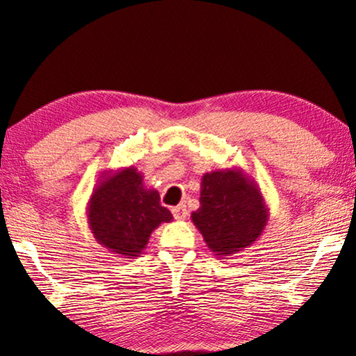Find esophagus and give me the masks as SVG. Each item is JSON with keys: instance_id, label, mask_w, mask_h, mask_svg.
Returning a JSON list of instances; mask_svg holds the SVG:
<instances>
[{"instance_id": "esophagus-1", "label": "esophagus", "mask_w": 356, "mask_h": 356, "mask_svg": "<svg viewBox=\"0 0 356 356\" xmlns=\"http://www.w3.org/2000/svg\"><path fill=\"white\" fill-rule=\"evenodd\" d=\"M172 215H174L175 220H186L187 218V207L184 204L174 207Z\"/></svg>"}]
</instances>
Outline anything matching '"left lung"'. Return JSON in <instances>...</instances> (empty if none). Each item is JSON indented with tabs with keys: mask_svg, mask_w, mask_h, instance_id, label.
I'll return each mask as SVG.
<instances>
[{
	"mask_svg": "<svg viewBox=\"0 0 356 356\" xmlns=\"http://www.w3.org/2000/svg\"><path fill=\"white\" fill-rule=\"evenodd\" d=\"M191 218L207 246L228 259L258 240L269 209L254 179L240 168H228L202 175L200 207Z\"/></svg>",
	"mask_w": 356,
	"mask_h": 356,
	"instance_id": "1",
	"label": "left lung"
}]
</instances>
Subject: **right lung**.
<instances>
[{"label":"right lung","instance_id":"add662e5","mask_svg":"<svg viewBox=\"0 0 356 356\" xmlns=\"http://www.w3.org/2000/svg\"><path fill=\"white\" fill-rule=\"evenodd\" d=\"M145 175L133 165L105 170L87 205V223L95 240L121 258L145 251L151 233L172 213L159 204V192L145 186Z\"/></svg>","mask_w":356,"mask_h":356}]
</instances>
